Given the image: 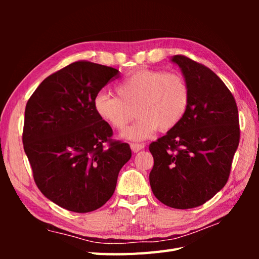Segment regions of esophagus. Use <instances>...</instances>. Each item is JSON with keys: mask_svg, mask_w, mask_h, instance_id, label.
Returning <instances> with one entry per match:
<instances>
[{"mask_svg": "<svg viewBox=\"0 0 259 259\" xmlns=\"http://www.w3.org/2000/svg\"><path fill=\"white\" fill-rule=\"evenodd\" d=\"M130 147H131V150H133L136 153V152H138V151L144 149L145 145H142V144H131Z\"/></svg>", "mask_w": 259, "mask_h": 259, "instance_id": "esophagus-1", "label": "esophagus"}]
</instances>
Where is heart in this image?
<instances>
[{
    "mask_svg": "<svg viewBox=\"0 0 259 259\" xmlns=\"http://www.w3.org/2000/svg\"><path fill=\"white\" fill-rule=\"evenodd\" d=\"M117 96L99 92L93 108L104 122L122 130L136 109L138 120L121 137L141 141L156 133L174 129L187 112L190 90L183 75L158 70H139L126 76L115 88Z\"/></svg>",
    "mask_w": 259,
    "mask_h": 259,
    "instance_id": "obj_1",
    "label": "heart"
}]
</instances>
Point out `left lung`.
I'll use <instances>...</instances> for the list:
<instances>
[{"instance_id":"left-lung-1","label":"left lung","mask_w":259,"mask_h":259,"mask_svg":"<svg viewBox=\"0 0 259 259\" xmlns=\"http://www.w3.org/2000/svg\"><path fill=\"white\" fill-rule=\"evenodd\" d=\"M190 90L183 120L149 146L153 195L166 206H201L226 185L239 144L238 109L217 74L184 56H174Z\"/></svg>"}]
</instances>
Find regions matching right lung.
Instances as JSON below:
<instances>
[{"instance_id": "obj_1", "label": "right lung", "mask_w": 259, "mask_h": 259, "mask_svg": "<svg viewBox=\"0 0 259 259\" xmlns=\"http://www.w3.org/2000/svg\"><path fill=\"white\" fill-rule=\"evenodd\" d=\"M118 76L106 65L71 63L43 80L26 103L22 140L33 178L48 199L70 211L102 207L131 158L129 145L110 140L111 126L93 108L97 93Z\"/></svg>"}]
</instances>
